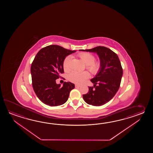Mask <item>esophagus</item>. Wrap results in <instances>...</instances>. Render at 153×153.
<instances>
[{
    "mask_svg": "<svg viewBox=\"0 0 153 153\" xmlns=\"http://www.w3.org/2000/svg\"><path fill=\"white\" fill-rule=\"evenodd\" d=\"M75 88H80V85H79L76 84L75 85Z\"/></svg>",
    "mask_w": 153,
    "mask_h": 153,
    "instance_id": "34e87169",
    "label": "esophagus"
}]
</instances>
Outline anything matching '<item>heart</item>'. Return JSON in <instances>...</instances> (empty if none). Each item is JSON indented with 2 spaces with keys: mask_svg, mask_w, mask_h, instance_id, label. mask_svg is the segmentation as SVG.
Returning <instances> with one entry per match:
<instances>
[{
  "mask_svg": "<svg viewBox=\"0 0 153 153\" xmlns=\"http://www.w3.org/2000/svg\"><path fill=\"white\" fill-rule=\"evenodd\" d=\"M78 56L81 61L86 65V68L93 74H96L100 68V64L99 62H94L95 57L91 53L88 52H81L79 53ZM72 56H67L65 59L63 67L64 70L68 72L71 69V62ZM90 77V74L88 72H79L73 71L68 76L69 80L75 84H81Z\"/></svg>",
  "mask_w": 153,
  "mask_h": 153,
  "instance_id": "obj_1",
  "label": "heart"
}]
</instances>
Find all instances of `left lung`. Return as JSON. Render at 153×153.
<instances>
[{
  "label": "left lung",
  "instance_id": "left-lung-1",
  "mask_svg": "<svg viewBox=\"0 0 153 153\" xmlns=\"http://www.w3.org/2000/svg\"><path fill=\"white\" fill-rule=\"evenodd\" d=\"M80 51L96 53L100 59V70L90 80L94 87H89L82 97L88 104L101 106L111 101L119 88L123 74L120 61L115 52L104 46Z\"/></svg>",
  "mask_w": 153,
  "mask_h": 153
}]
</instances>
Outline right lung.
Masks as SVG:
<instances>
[{
	"label": "right lung",
	"mask_w": 153,
	"mask_h": 153,
	"mask_svg": "<svg viewBox=\"0 0 153 153\" xmlns=\"http://www.w3.org/2000/svg\"><path fill=\"white\" fill-rule=\"evenodd\" d=\"M76 52L56 45L41 49L34 59L31 68L33 88L36 95L43 103L58 106L65 103L75 85L65 82L63 86L56 80L64 72L63 63L67 56Z\"/></svg>",
	"instance_id": "add662e5"
}]
</instances>
